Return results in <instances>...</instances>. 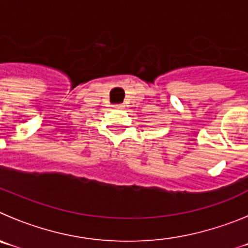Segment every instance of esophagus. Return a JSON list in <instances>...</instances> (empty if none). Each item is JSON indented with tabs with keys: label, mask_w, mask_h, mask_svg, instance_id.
I'll use <instances>...</instances> for the list:
<instances>
[{
	"label": "esophagus",
	"mask_w": 248,
	"mask_h": 248,
	"mask_svg": "<svg viewBox=\"0 0 248 248\" xmlns=\"http://www.w3.org/2000/svg\"><path fill=\"white\" fill-rule=\"evenodd\" d=\"M115 108H117V109H122V108H123V105H122V104H118V105H115Z\"/></svg>",
	"instance_id": "34e87169"
}]
</instances>
